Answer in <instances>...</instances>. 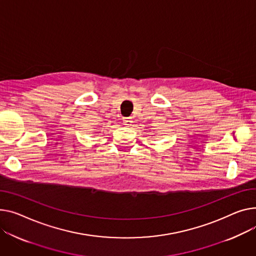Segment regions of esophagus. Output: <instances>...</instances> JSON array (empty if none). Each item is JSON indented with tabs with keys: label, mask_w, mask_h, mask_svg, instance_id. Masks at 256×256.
I'll return each mask as SVG.
<instances>
[{
	"label": "esophagus",
	"mask_w": 256,
	"mask_h": 256,
	"mask_svg": "<svg viewBox=\"0 0 256 256\" xmlns=\"http://www.w3.org/2000/svg\"><path fill=\"white\" fill-rule=\"evenodd\" d=\"M122 119H124V126H130L132 122V117H124V118H122Z\"/></svg>",
	"instance_id": "1"
}]
</instances>
